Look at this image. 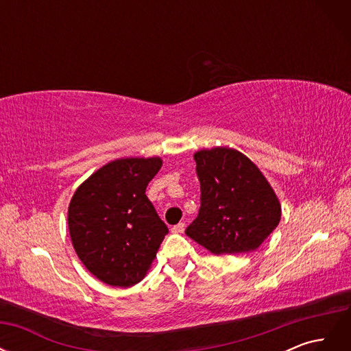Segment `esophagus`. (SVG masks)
<instances>
[{
	"label": "esophagus",
	"mask_w": 351,
	"mask_h": 351,
	"mask_svg": "<svg viewBox=\"0 0 351 351\" xmlns=\"http://www.w3.org/2000/svg\"><path fill=\"white\" fill-rule=\"evenodd\" d=\"M171 231H173V232H183V231H184V222H178L177 226H174V227L171 228Z\"/></svg>",
	"instance_id": "1"
}]
</instances>
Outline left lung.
Wrapping results in <instances>:
<instances>
[{
	"instance_id": "left-lung-1",
	"label": "left lung",
	"mask_w": 351,
	"mask_h": 351,
	"mask_svg": "<svg viewBox=\"0 0 351 351\" xmlns=\"http://www.w3.org/2000/svg\"><path fill=\"white\" fill-rule=\"evenodd\" d=\"M200 209L186 230L217 256L256 250L277 228L281 204L256 164L227 146L195 154Z\"/></svg>"
}]
</instances>
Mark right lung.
<instances>
[{
  "label": "right lung",
  "instance_id": "right-lung-1",
  "mask_svg": "<svg viewBox=\"0 0 351 351\" xmlns=\"http://www.w3.org/2000/svg\"><path fill=\"white\" fill-rule=\"evenodd\" d=\"M162 159L119 158L76 189L69 205L73 247L86 269L112 287L141 282L168 232L146 187Z\"/></svg>",
  "mask_w": 351,
  "mask_h": 351
}]
</instances>
